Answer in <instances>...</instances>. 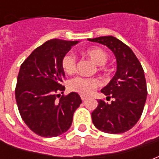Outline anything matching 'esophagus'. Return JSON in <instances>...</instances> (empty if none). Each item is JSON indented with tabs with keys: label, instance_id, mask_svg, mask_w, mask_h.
<instances>
[{
	"label": "esophagus",
	"instance_id": "34e87169",
	"mask_svg": "<svg viewBox=\"0 0 159 159\" xmlns=\"http://www.w3.org/2000/svg\"><path fill=\"white\" fill-rule=\"evenodd\" d=\"M81 99H82V100H83V101H84V100L87 99V96H84V95H81Z\"/></svg>",
	"mask_w": 159,
	"mask_h": 159
}]
</instances>
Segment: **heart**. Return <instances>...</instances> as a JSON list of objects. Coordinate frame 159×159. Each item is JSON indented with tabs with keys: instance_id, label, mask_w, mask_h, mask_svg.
I'll return each mask as SVG.
<instances>
[{
	"instance_id": "heart-1",
	"label": "heart",
	"mask_w": 159,
	"mask_h": 159,
	"mask_svg": "<svg viewBox=\"0 0 159 159\" xmlns=\"http://www.w3.org/2000/svg\"><path fill=\"white\" fill-rule=\"evenodd\" d=\"M83 54L89 58L97 66H100V69L107 63L108 59V54L104 49L100 48H90L83 51ZM61 67L63 70L68 74H73L76 71V60L72 53H66L61 59ZM101 85L100 79L96 77H84V76H76L69 82V89L73 92L83 94L89 95L93 93L98 87Z\"/></svg>"
}]
</instances>
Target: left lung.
<instances>
[{"instance_id":"1","label":"left lung","mask_w":159,"mask_h":159,"mask_svg":"<svg viewBox=\"0 0 159 159\" xmlns=\"http://www.w3.org/2000/svg\"><path fill=\"white\" fill-rule=\"evenodd\" d=\"M108 47L117 59V72L101 93L113 98L111 103L98 100L92 121L98 129L108 134H122L133 128L143 112L147 95L144 70L133 51L114 36L89 39Z\"/></svg>"}]
</instances>
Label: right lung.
<instances>
[{
    "instance_id": "right-lung-1",
    "label": "right lung",
    "mask_w": 159,
    "mask_h": 159,
    "mask_svg": "<svg viewBox=\"0 0 159 159\" xmlns=\"http://www.w3.org/2000/svg\"><path fill=\"white\" fill-rule=\"evenodd\" d=\"M77 41L49 40L36 48L20 66L15 88L20 116L30 130L42 137L59 136L71 126L73 114L82 103L79 94L65 91L63 56Z\"/></svg>"
}]
</instances>
